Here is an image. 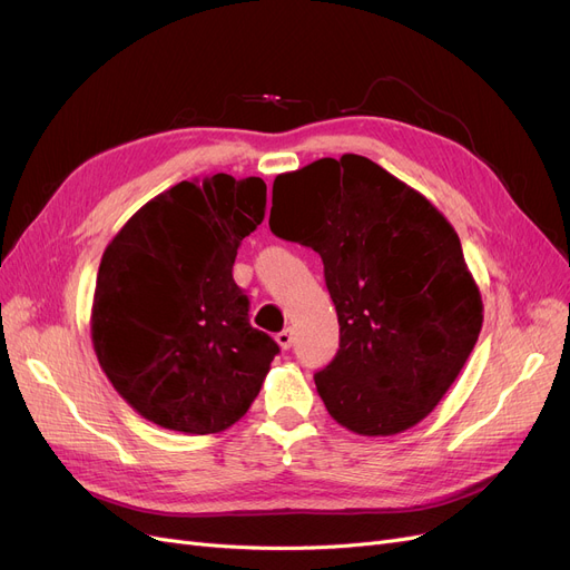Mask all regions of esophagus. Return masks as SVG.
Wrapping results in <instances>:
<instances>
[{
    "instance_id": "1",
    "label": "esophagus",
    "mask_w": 570,
    "mask_h": 570,
    "mask_svg": "<svg viewBox=\"0 0 570 570\" xmlns=\"http://www.w3.org/2000/svg\"><path fill=\"white\" fill-rule=\"evenodd\" d=\"M277 343L282 350H288L293 345V331L291 328H284L282 333H277Z\"/></svg>"
}]
</instances>
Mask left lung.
Masks as SVG:
<instances>
[{"instance_id":"1","label":"left lung","mask_w":570,"mask_h":570,"mask_svg":"<svg viewBox=\"0 0 570 570\" xmlns=\"http://www.w3.org/2000/svg\"><path fill=\"white\" fill-rule=\"evenodd\" d=\"M269 227L324 261L341 350L314 385L335 423L392 436L428 417L483 324L479 286L444 214L383 166L343 155L274 178Z\"/></svg>"}]
</instances>
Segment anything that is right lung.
<instances>
[{"label":"right lung","mask_w":570,"mask_h":570,"mask_svg":"<svg viewBox=\"0 0 570 570\" xmlns=\"http://www.w3.org/2000/svg\"><path fill=\"white\" fill-rule=\"evenodd\" d=\"M265 204L261 178L183 180L140 206L102 253L94 352L124 402L159 428L223 432L263 387L279 347L248 324L232 265Z\"/></svg>","instance_id":"obj_1"}]
</instances>
